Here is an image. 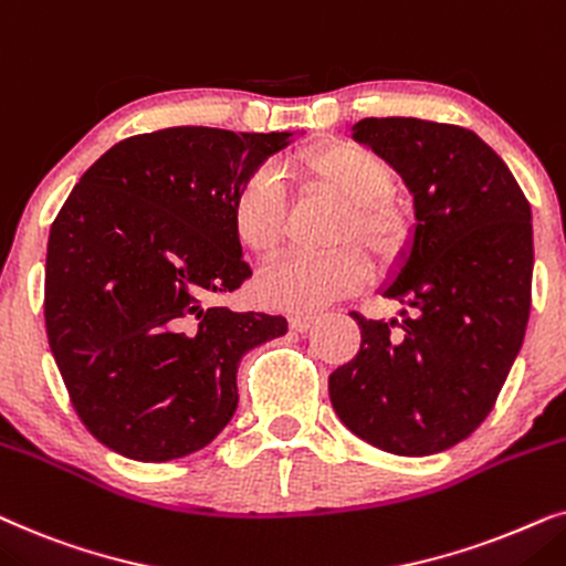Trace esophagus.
<instances>
[{
    "label": "esophagus",
    "mask_w": 566,
    "mask_h": 566,
    "mask_svg": "<svg viewBox=\"0 0 566 566\" xmlns=\"http://www.w3.org/2000/svg\"><path fill=\"white\" fill-rule=\"evenodd\" d=\"M313 323H315V315H290V326L300 331V334H305Z\"/></svg>",
    "instance_id": "obj_1"
}]
</instances>
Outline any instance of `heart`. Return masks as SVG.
<instances>
[{
  "instance_id": "1",
  "label": "heart",
  "mask_w": 566,
  "mask_h": 566,
  "mask_svg": "<svg viewBox=\"0 0 566 566\" xmlns=\"http://www.w3.org/2000/svg\"><path fill=\"white\" fill-rule=\"evenodd\" d=\"M295 176L307 191H323L344 205L331 245L323 255H292L266 266L255 279L263 305L290 313H313L334 300L349 297L370 282V261L359 243L382 266L409 251L413 217L396 199V172L386 157L357 142H326L295 157ZM287 193L274 172L255 170L235 188L230 205L232 235L255 259H271L287 235Z\"/></svg>"
}]
</instances>
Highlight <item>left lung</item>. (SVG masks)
<instances>
[{
    "label": "left lung",
    "instance_id": "8db88e82",
    "mask_svg": "<svg viewBox=\"0 0 566 566\" xmlns=\"http://www.w3.org/2000/svg\"><path fill=\"white\" fill-rule=\"evenodd\" d=\"M354 139L413 193L411 251L382 295L401 321L352 313L357 357L328 378L354 434L396 455L458 446L494 409L531 313V205L484 139L424 118H361Z\"/></svg>",
    "mask_w": 566,
    "mask_h": 566
}]
</instances>
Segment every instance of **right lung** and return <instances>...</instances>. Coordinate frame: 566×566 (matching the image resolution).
<instances>
[{
    "label": "right lung",
    "mask_w": 566,
    "mask_h": 566,
    "mask_svg": "<svg viewBox=\"0 0 566 566\" xmlns=\"http://www.w3.org/2000/svg\"><path fill=\"white\" fill-rule=\"evenodd\" d=\"M292 134L172 126L90 165L46 253L49 346L87 432L124 458L196 453L238 409L243 354L282 315L212 305L251 276L232 235L235 188Z\"/></svg>",
    "instance_id": "right-lung-1"
}]
</instances>
